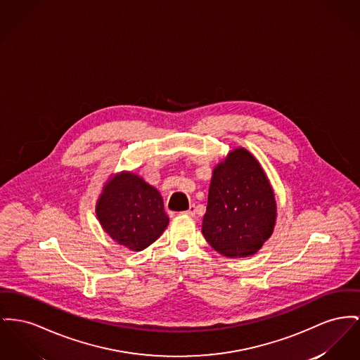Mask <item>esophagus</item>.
<instances>
[{
    "mask_svg": "<svg viewBox=\"0 0 360 360\" xmlns=\"http://www.w3.org/2000/svg\"><path fill=\"white\" fill-rule=\"evenodd\" d=\"M195 211H197L195 205H194V204H191V207H189V210H188V211L182 212V214H186V216H194V214H195Z\"/></svg>",
    "mask_w": 360,
    "mask_h": 360,
    "instance_id": "1",
    "label": "esophagus"
}]
</instances>
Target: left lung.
Segmentation results:
<instances>
[{
	"mask_svg": "<svg viewBox=\"0 0 360 360\" xmlns=\"http://www.w3.org/2000/svg\"><path fill=\"white\" fill-rule=\"evenodd\" d=\"M277 204L266 172L238 147L212 171L201 233L217 253L243 258L257 253L275 230Z\"/></svg>",
	"mask_w": 360,
	"mask_h": 360,
	"instance_id": "8db88e82",
	"label": "left lung"
}]
</instances>
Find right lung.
<instances>
[{"mask_svg": "<svg viewBox=\"0 0 360 360\" xmlns=\"http://www.w3.org/2000/svg\"><path fill=\"white\" fill-rule=\"evenodd\" d=\"M95 212L103 231L131 252L147 249L169 221L160 191L133 171L110 175Z\"/></svg>", "mask_w": 360, "mask_h": 360, "instance_id": "obj_1", "label": "right lung"}]
</instances>
